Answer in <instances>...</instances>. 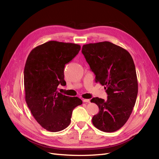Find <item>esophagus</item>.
<instances>
[{
	"mask_svg": "<svg viewBox=\"0 0 159 159\" xmlns=\"http://www.w3.org/2000/svg\"><path fill=\"white\" fill-rule=\"evenodd\" d=\"M83 102L85 103H89L90 102V100L89 99H83Z\"/></svg>",
	"mask_w": 159,
	"mask_h": 159,
	"instance_id": "esophagus-1",
	"label": "esophagus"
}]
</instances>
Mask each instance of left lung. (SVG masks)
Wrapping results in <instances>:
<instances>
[{
	"label": "left lung",
	"mask_w": 159,
	"mask_h": 159,
	"mask_svg": "<svg viewBox=\"0 0 159 159\" xmlns=\"http://www.w3.org/2000/svg\"><path fill=\"white\" fill-rule=\"evenodd\" d=\"M81 52L95 75V82L104 85L107 94L106 100H91L99 108L93 124L103 132H115L127 121L136 103L138 80L134 61L126 49L110 42L85 44Z\"/></svg>",
	"instance_id": "left-lung-1"
}]
</instances>
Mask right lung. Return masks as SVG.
Segmentation results:
<instances>
[{"label":"right lung","instance_id":"add662e5","mask_svg":"<svg viewBox=\"0 0 159 159\" xmlns=\"http://www.w3.org/2000/svg\"><path fill=\"white\" fill-rule=\"evenodd\" d=\"M80 48L78 44L49 41L32 50L25 63V100L36 121L48 131L66 129L73 110L82 104L78 97L57 91L59 85H66L65 65L78 54Z\"/></svg>","mask_w":159,"mask_h":159}]
</instances>
